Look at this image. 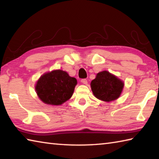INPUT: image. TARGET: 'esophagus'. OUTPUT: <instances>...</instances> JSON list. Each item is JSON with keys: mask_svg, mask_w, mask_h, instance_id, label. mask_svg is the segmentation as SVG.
Wrapping results in <instances>:
<instances>
[{"mask_svg": "<svg viewBox=\"0 0 159 159\" xmlns=\"http://www.w3.org/2000/svg\"><path fill=\"white\" fill-rule=\"evenodd\" d=\"M81 82L84 84H87V83H88V81H87L86 79H82V80H81Z\"/></svg>", "mask_w": 159, "mask_h": 159, "instance_id": "34e87169", "label": "esophagus"}]
</instances>
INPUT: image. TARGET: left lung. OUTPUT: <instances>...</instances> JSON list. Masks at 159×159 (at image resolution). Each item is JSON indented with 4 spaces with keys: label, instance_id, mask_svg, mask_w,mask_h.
<instances>
[{
    "label": "left lung",
    "instance_id": "8db88e82",
    "mask_svg": "<svg viewBox=\"0 0 159 159\" xmlns=\"http://www.w3.org/2000/svg\"><path fill=\"white\" fill-rule=\"evenodd\" d=\"M124 82L108 71L98 73L90 83L92 91L95 98L104 102H111L120 96L124 88Z\"/></svg>",
    "mask_w": 159,
    "mask_h": 159
}]
</instances>
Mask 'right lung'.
<instances>
[{
    "instance_id": "right-lung-1",
    "label": "right lung",
    "mask_w": 159,
    "mask_h": 159,
    "mask_svg": "<svg viewBox=\"0 0 159 159\" xmlns=\"http://www.w3.org/2000/svg\"><path fill=\"white\" fill-rule=\"evenodd\" d=\"M76 84L75 77H70L65 71L56 70L41 76L35 85V90L44 103L57 106L70 98Z\"/></svg>"
}]
</instances>
